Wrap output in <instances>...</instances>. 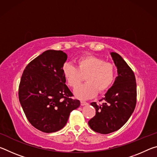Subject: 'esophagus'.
I'll use <instances>...</instances> for the list:
<instances>
[{
  "label": "esophagus",
  "mask_w": 157,
  "mask_h": 157,
  "mask_svg": "<svg viewBox=\"0 0 157 157\" xmlns=\"http://www.w3.org/2000/svg\"><path fill=\"white\" fill-rule=\"evenodd\" d=\"M88 104H89V103H88V102H85V101H83V100H82V101H81V105H82V106L87 105Z\"/></svg>",
  "instance_id": "obj_1"
}]
</instances>
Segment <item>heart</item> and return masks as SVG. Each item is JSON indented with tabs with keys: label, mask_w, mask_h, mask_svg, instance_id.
I'll return each mask as SVG.
<instances>
[{
	"label": "heart",
	"mask_w": 157,
	"mask_h": 157,
	"mask_svg": "<svg viewBox=\"0 0 157 157\" xmlns=\"http://www.w3.org/2000/svg\"><path fill=\"white\" fill-rule=\"evenodd\" d=\"M115 67L95 56H85L78 60V67L66 64L63 73L68 84L76 88L85 76L86 82L75 89V94L80 99H89L109 88L115 78Z\"/></svg>",
	"instance_id": "heart-1"
}]
</instances>
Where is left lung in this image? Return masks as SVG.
<instances>
[{
	"instance_id": "left-lung-1",
	"label": "left lung",
	"mask_w": 157,
	"mask_h": 157,
	"mask_svg": "<svg viewBox=\"0 0 157 157\" xmlns=\"http://www.w3.org/2000/svg\"><path fill=\"white\" fill-rule=\"evenodd\" d=\"M110 55L117 68L118 76L101 100L103 103H91L96 113L88 123L94 131L102 134L121 128L134 112L136 104V82L134 72L120 55L113 52Z\"/></svg>"
}]
</instances>
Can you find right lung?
<instances>
[{"instance_id":"obj_1","label":"right lung","mask_w":157,"mask_h":157,"mask_svg":"<svg viewBox=\"0 0 157 157\" xmlns=\"http://www.w3.org/2000/svg\"><path fill=\"white\" fill-rule=\"evenodd\" d=\"M67 55L48 50L28 63L21 77L18 98L28 121L46 133L66 125L71 111L80 105L73 100L63 73Z\"/></svg>"}]
</instances>
